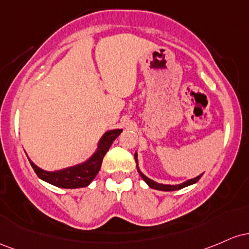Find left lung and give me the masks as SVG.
I'll use <instances>...</instances> for the list:
<instances>
[{"label": "left lung", "mask_w": 249, "mask_h": 249, "mask_svg": "<svg viewBox=\"0 0 249 249\" xmlns=\"http://www.w3.org/2000/svg\"><path fill=\"white\" fill-rule=\"evenodd\" d=\"M135 161L138 162V154H135ZM136 168H138L139 173H140V175H141V178H143L144 182H146L147 185L150 187V188H153V189H158V191H164V192H172V191H178V189H182V188H185V187H187V186L193 185V183L197 182V181L200 180V178L202 177V174H201V175H199V177H197V178H192V180L186 181V182L181 183V185H175V186H170V185H162V183H158V182H155V181H153V180H150V178H148L146 177V175L142 174V173L140 172V169H139L138 164H136Z\"/></svg>", "instance_id": "1"}]
</instances>
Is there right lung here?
<instances>
[{"mask_svg": "<svg viewBox=\"0 0 249 249\" xmlns=\"http://www.w3.org/2000/svg\"><path fill=\"white\" fill-rule=\"evenodd\" d=\"M121 129H114L106 133L102 136V139L100 140L99 147H97L95 154L82 164H77V166L69 167V168L57 170V172H46V170L35 166L30 160L29 162L34 172L36 173V175L42 178V180L52 183V185L60 187V188L71 189L87 187L94 180L97 173H99L106 153L108 152L113 141L121 134Z\"/></svg>", "mask_w": 249, "mask_h": 249, "instance_id": "add662e5", "label": "right lung"}]
</instances>
